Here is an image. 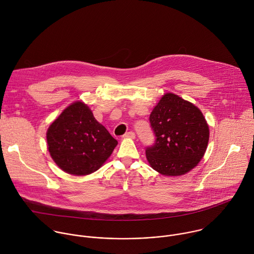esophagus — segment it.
<instances>
[{"label": "esophagus", "mask_w": 254, "mask_h": 254, "mask_svg": "<svg viewBox=\"0 0 254 254\" xmlns=\"http://www.w3.org/2000/svg\"><path fill=\"white\" fill-rule=\"evenodd\" d=\"M125 138H134L135 137V133L133 131H128L124 135Z\"/></svg>", "instance_id": "1"}]
</instances>
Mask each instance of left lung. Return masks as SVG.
Instances as JSON below:
<instances>
[{"mask_svg":"<svg viewBox=\"0 0 254 254\" xmlns=\"http://www.w3.org/2000/svg\"><path fill=\"white\" fill-rule=\"evenodd\" d=\"M149 122L156 139L145 153L155 171L179 176L197 166L206 152L210 130L195 105L167 93L152 110Z\"/></svg>","mask_w":254,"mask_h":254,"instance_id":"left-lung-1","label":"left lung"}]
</instances>
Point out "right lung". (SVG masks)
<instances>
[{"label": "right lung", "instance_id": "add662e5", "mask_svg": "<svg viewBox=\"0 0 254 254\" xmlns=\"http://www.w3.org/2000/svg\"><path fill=\"white\" fill-rule=\"evenodd\" d=\"M48 151L66 173L88 175L111 156L118 141L82 102L67 107L46 132Z\"/></svg>", "mask_w": 254, "mask_h": 254}]
</instances>
